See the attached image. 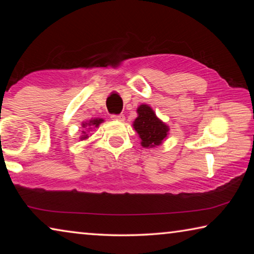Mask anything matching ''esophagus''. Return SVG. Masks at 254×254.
<instances>
[{
    "instance_id": "esophagus-1",
    "label": "esophagus",
    "mask_w": 254,
    "mask_h": 254,
    "mask_svg": "<svg viewBox=\"0 0 254 254\" xmlns=\"http://www.w3.org/2000/svg\"><path fill=\"white\" fill-rule=\"evenodd\" d=\"M112 120H117V121H124V119H126V118H124V115L123 114H118V115H115V114H113V115H112Z\"/></svg>"
}]
</instances>
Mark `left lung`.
<instances>
[{"label": "left lung", "instance_id": "1", "mask_svg": "<svg viewBox=\"0 0 254 254\" xmlns=\"http://www.w3.org/2000/svg\"><path fill=\"white\" fill-rule=\"evenodd\" d=\"M137 118L133 122V127L137 132L141 145L144 148H154L160 145L168 135L169 127L157 118L154 111L147 104L137 107Z\"/></svg>", "mask_w": 254, "mask_h": 254}]
</instances>
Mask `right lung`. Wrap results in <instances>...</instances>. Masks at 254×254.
<instances>
[{
    "label": "right lung",
    "mask_w": 254,
    "mask_h": 254,
    "mask_svg": "<svg viewBox=\"0 0 254 254\" xmlns=\"http://www.w3.org/2000/svg\"><path fill=\"white\" fill-rule=\"evenodd\" d=\"M102 122H104V120H103V119H92V120H89L88 122H84L83 124H81V127H84V128L85 127L95 128V127H100V124ZM87 137H88L87 133H86L85 131H83V135L80 136V140H85V139H87Z\"/></svg>",
    "instance_id": "right-lung-1"
}]
</instances>
